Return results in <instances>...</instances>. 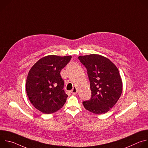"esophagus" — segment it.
<instances>
[{
    "label": "esophagus",
    "mask_w": 148,
    "mask_h": 148,
    "mask_svg": "<svg viewBox=\"0 0 148 148\" xmlns=\"http://www.w3.org/2000/svg\"><path fill=\"white\" fill-rule=\"evenodd\" d=\"M71 92L73 94H76L77 92V88L75 87H74L73 90L71 91Z\"/></svg>",
    "instance_id": "34e87169"
}]
</instances>
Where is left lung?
Here are the masks:
<instances>
[{"mask_svg":"<svg viewBox=\"0 0 148 148\" xmlns=\"http://www.w3.org/2000/svg\"><path fill=\"white\" fill-rule=\"evenodd\" d=\"M78 59L87 70L91 98L82 102L84 108L95 114L112 108L122 92V82L118 68L108 58L99 54L80 56Z\"/></svg>","mask_w":148,"mask_h":148,"instance_id":"left-lung-1","label":"left lung"}]
</instances>
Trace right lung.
Wrapping results in <instances>:
<instances>
[{"mask_svg": "<svg viewBox=\"0 0 148 148\" xmlns=\"http://www.w3.org/2000/svg\"><path fill=\"white\" fill-rule=\"evenodd\" d=\"M71 56L49 55L40 59L30 70L26 82L27 95L33 106L43 114L54 113L62 107L68 95L63 90L60 72Z\"/></svg>", "mask_w": 148, "mask_h": 148, "instance_id": "obj_1", "label": "right lung"}]
</instances>
